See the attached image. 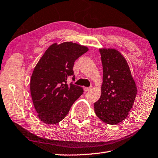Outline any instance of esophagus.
<instances>
[{
    "label": "esophagus",
    "instance_id": "34e87169",
    "mask_svg": "<svg viewBox=\"0 0 158 158\" xmlns=\"http://www.w3.org/2000/svg\"><path fill=\"white\" fill-rule=\"evenodd\" d=\"M91 89H92V87H84V91H85V92L90 91V90H91Z\"/></svg>",
    "mask_w": 158,
    "mask_h": 158
}]
</instances>
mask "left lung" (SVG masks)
<instances>
[{
	"mask_svg": "<svg viewBox=\"0 0 158 158\" xmlns=\"http://www.w3.org/2000/svg\"><path fill=\"white\" fill-rule=\"evenodd\" d=\"M103 82L94 111L101 120L116 124L127 118L137 94V87L125 58L118 51L100 49Z\"/></svg>",
	"mask_w": 158,
	"mask_h": 158,
	"instance_id": "8db88e82",
	"label": "left lung"
}]
</instances>
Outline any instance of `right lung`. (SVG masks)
<instances>
[{
  "mask_svg": "<svg viewBox=\"0 0 158 158\" xmlns=\"http://www.w3.org/2000/svg\"><path fill=\"white\" fill-rule=\"evenodd\" d=\"M88 51L87 47L66 42L53 44L34 68L30 81V91L38 117L46 124H54L64 119L83 89L71 82L75 80L74 62Z\"/></svg>",
  "mask_w": 158,
  "mask_h": 158,
  "instance_id": "1",
  "label": "right lung"
}]
</instances>
